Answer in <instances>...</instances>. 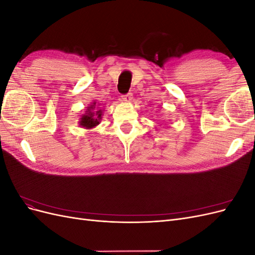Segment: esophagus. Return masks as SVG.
I'll return each instance as SVG.
<instances>
[{
	"label": "esophagus",
	"instance_id": "34e87169",
	"mask_svg": "<svg viewBox=\"0 0 255 255\" xmlns=\"http://www.w3.org/2000/svg\"><path fill=\"white\" fill-rule=\"evenodd\" d=\"M121 99H122L123 102H130V101H132V99H133V95L129 92V94H127V95H122Z\"/></svg>",
	"mask_w": 255,
	"mask_h": 255
}]
</instances>
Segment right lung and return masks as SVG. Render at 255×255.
Returning a JSON list of instances; mask_svg holds the SVG:
<instances>
[{
  "mask_svg": "<svg viewBox=\"0 0 255 255\" xmlns=\"http://www.w3.org/2000/svg\"><path fill=\"white\" fill-rule=\"evenodd\" d=\"M98 105H96V102L92 103V105H90V107H88V110L86 111L87 113L83 115V117L81 118L80 125L86 128H91L96 126H98L100 123V119H101V115H102V111H98L99 109L96 107ZM95 111H94L93 110Z\"/></svg>",
  "mask_w": 255,
  "mask_h": 255,
  "instance_id": "1",
  "label": "right lung"
}]
</instances>
